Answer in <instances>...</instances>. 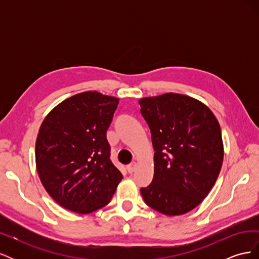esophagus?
<instances>
[{
    "label": "esophagus",
    "instance_id": "34e87169",
    "mask_svg": "<svg viewBox=\"0 0 259 259\" xmlns=\"http://www.w3.org/2000/svg\"><path fill=\"white\" fill-rule=\"evenodd\" d=\"M136 167H137V163L136 162H132L131 164H128L127 165V170H128V173H133V171H134L135 169H136Z\"/></svg>",
    "mask_w": 259,
    "mask_h": 259
}]
</instances>
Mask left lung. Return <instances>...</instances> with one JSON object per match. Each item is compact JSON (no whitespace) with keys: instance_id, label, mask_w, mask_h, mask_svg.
<instances>
[{"instance_id":"1","label":"left lung","mask_w":259,"mask_h":259,"mask_svg":"<svg viewBox=\"0 0 259 259\" xmlns=\"http://www.w3.org/2000/svg\"><path fill=\"white\" fill-rule=\"evenodd\" d=\"M154 149L152 183L142 188L148 206L167 216L197 207L215 185L224 160L219 123L210 109L166 93L139 100Z\"/></svg>"}]
</instances>
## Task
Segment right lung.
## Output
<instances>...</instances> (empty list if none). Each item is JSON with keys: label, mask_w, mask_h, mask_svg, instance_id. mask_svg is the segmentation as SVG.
<instances>
[{"label": "right lung", "mask_w": 259, "mask_h": 259, "mask_svg": "<svg viewBox=\"0 0 259 259\" xmlns=\"http://www.w3.org/2000/svg\"><path fill=\"white\" fill-rule=\"evenodd\" d=\"M119 98L76 94L45 116L35 143L38 177L55 202L89 214L107 205L123 176L110 160L107 130Z\"/></svg>", "instance_id": "right-lung-1"}]
</instances>
